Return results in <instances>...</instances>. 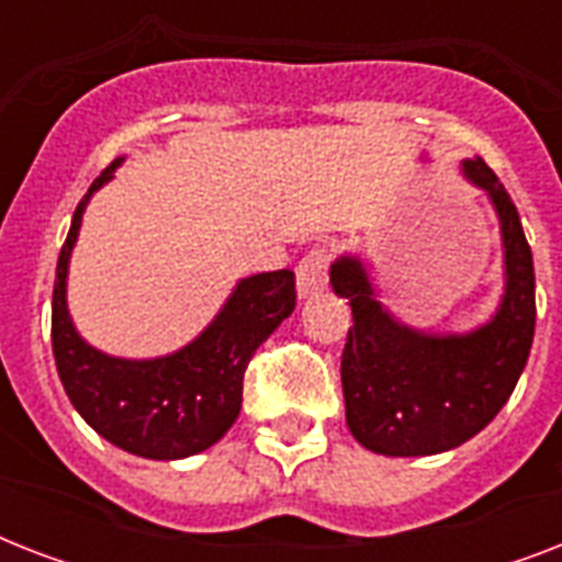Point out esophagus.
<instances>
[{"label": "esophagus", "instance_id": "esophagus-1", "mask_svg": "<svg viewBox=\"0 0 562 562\" xmlns=\"http://www.w3.org/2000/svg\"><path fill=\"white\" fill-rule=\"evenodd\" d=\"M329 262H333V254L326 247H312L297 265V291L300 297H312L317 291L324 289L326 280H329Z\"/></svg>", "mask_w": 562, "mask_h": 562}]
</instances>
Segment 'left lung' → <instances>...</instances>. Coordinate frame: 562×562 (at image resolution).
Wrapping results in <instances>:
<instances>
[{
  "label": "left lung",
  "instance_id": "left-lung-1",
  "mask_svg": "<svg viewBox=\"0 0 562 562\" xmlns=\"http://www.w3.org/2000/svg\"><path fill=\"white\" fill-rule=\"evenodd\" d=\"M463 175L490 194L505 245V297L496 317L470 335H426L393 321L375 300L368 268L341 256L329 271L352 306L341 356L347 426L364 449L391 458L449 452L475 437L510 400L537 326L533 256L507 189L484 160Z\"/></svg>",
  "mask_w": 562,
  "mask_h": 562
}]
</instances>
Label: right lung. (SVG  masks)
<instances>
[{
	"instance_id": "right-lung-1",
	"label": "right lung",
	"mask_w": 562,
	"mask_h": 562,
	"mask_svg": "<svg viewBox=\"0 0 562 562\" xmlns=\"http://www.w3.org/2000/svg\"><path fill=\"white\" fill-rule=\"evenodd\" d=\"M119 162L92 180L57 256L52 350L66 396L104 440L139 458L178 461L218 443L236 423L247 364L297 306L294 271L256 273L238 282L215 321L171 356L131 361L99 352L75 333L66 308V271L87 201L113 178Z\"/></svg>"
}]
</instances>
